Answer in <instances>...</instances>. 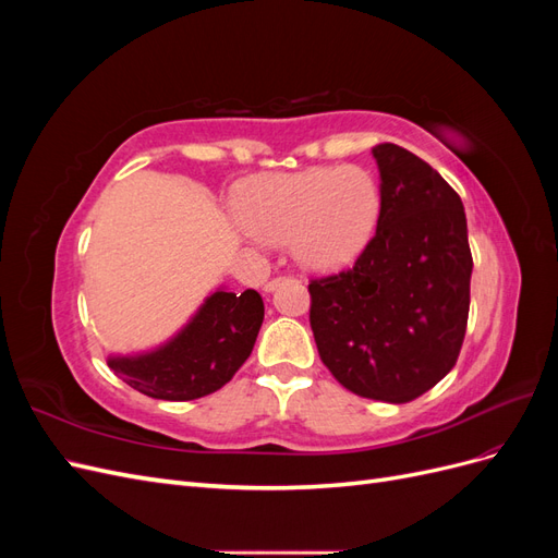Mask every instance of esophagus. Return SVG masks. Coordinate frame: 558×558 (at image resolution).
Returning a JSON list of instances; mask_svg holds the SVG:
<instances>
[{"instance_id": "obj_1", "label": "esophagus", "mask_w": 558, "mask_h": 558, "mask_svg": "<svg viewBox=\"0 0 558 558\" xmlns=\"http://www.w3.org/2000/svg\"><path fill=\"white\" fill-rule=\"evenodd\" d=\"M286 281H291V279H289V277H275V279H269V281L265 283V291L272 293V291H277V286H281V283H286Z\"/></svg>"}]
</instances>
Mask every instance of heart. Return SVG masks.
<instances>
[{"mask_svg": "<svg viewBox=\"0 0 558 558\" xmlns=\"http://www.w3.org/2000/svg\"><path fill=\"white\" fill-rule=\"evenodd\" d=\"M379 211V181L356 165L260 177L238 199L251 234L265 242L293 240L295 256L310 267L351 263L373 238Z\"/></svg>", "mask_w": 558, "mask_h": 558, "instance_id": "obj_1", "label": "heart"}]
</instances>
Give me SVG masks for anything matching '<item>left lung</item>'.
I'll use <instances>...</instances> for the list:
<instances>
[{"label":"left lung","mask_w":558,"mask_h":558,"mask_svg":"<svg viewBox=\"0 0 558 558\" xmlns=\"http://www.w3.org/2000/svg\"><path fill=\"white\" fill-rule=\"evenodd\" d=\"M381 211L349 269L310 281L318 356L351 393L402 404L440 381L463 347L472 253L463 202L428 162L373 148Z\"/></svg>","instance_id":"obj_1"}]
</instances>
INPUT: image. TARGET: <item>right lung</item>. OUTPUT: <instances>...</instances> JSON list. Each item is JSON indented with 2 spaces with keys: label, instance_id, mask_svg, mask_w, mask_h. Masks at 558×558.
Masks as SVG:
<instances>
[{
  "label": "right lung",
  "instance_id": "add662e5",
  "mask_svg": "<svg viewBox=\"0 0 558 558\" xmlns=\"http://www.w3.org/2000/svg\"><path fill=\"white\" fill-rule=\"evenodd\" d=\"M258 291L211 293L174 340L140 356L109 359V367L140 393L158 400H195L226 386L251 356L263 326Z\"/></svg>",
  "mask_w": 558,
  "mask_h": 558
}]
</instances>
